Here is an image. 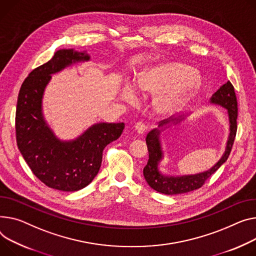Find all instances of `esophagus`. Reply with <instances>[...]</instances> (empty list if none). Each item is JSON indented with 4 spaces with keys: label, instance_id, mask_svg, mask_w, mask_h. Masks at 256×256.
Segmentation results:
<instances>
[{
    "label": "esophagus",
    "instance_id": "obj_1",
    "mask_svg": "<svg viewBox=\"0 0 256 256\" xmlns=\"http://www.w3.org/2000/svg\"><path fill=\"white\" fill-rule=\"evenodd\" d=\"M134 130H136V132H137L138 134H142L146 132V130H148V126L143 124V122H137V124H134Z\"/></svg>",
    "mask_w": 256,
    "mask_h": 256
}]
</instances>
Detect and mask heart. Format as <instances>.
I'll list each match as a JSON object with an SVG mask.
<instances>
[{"label":"heart","mask_w":256,"mask_h":256,"mask_svg":"<svg viewBox=\"0 0 256 256\" xmlns=\"http://www.w3.org/2000/svg\"><path fill=\"white\" fill-rule=\"evenodd\" d=\"M198 78L190 66L182 62H162L144 71L137 79L134 90L142 96H155L152 107L160 116H170L178 111L198 88ZM122 96L134 102V92L130 86Z\"/></svg>","instance_id":"heart-1"}]
</instances>
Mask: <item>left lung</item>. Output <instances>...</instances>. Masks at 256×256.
<instances>
[{
	"label": "left lung",
	"instance_id": "1",
	"mask_svg": "<svg viewBox=\"0 0 256 256\" xmlns=\"http://www.w3.org/2000/svg\"><path fill=\"white\" fill-rule=\"evenodd\" d=\"M211 103L224 107L228 110L230 119V137L226 143V149L218 162L206 172L198 173L196 175H184V176H164L158 171V164L162 160V150L160 141V130L154 128L148 132L146 137V144L149 152V160L143 170V175L145 180L151 188L164 194H179L196 190L204 185L208 178L213 175L217 170L224 164L230 156L232 148V144L236 134V118H238V102L232 84L228 81L224 84L211 98ZM183 118H171L164 119L160 122V128L174 122H179Z\"/></svg>",
	"mask_w": 256,
	"mask_h": 256
}]
</instances>
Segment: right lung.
<instances>
[{
  "label": "right lung",
  "mask_w": 256,
  "mask_h": 256,
  "mask_svg": "<svg viewBox=\"0 0 256 256\" xmlns=\"http://www.w3.org/2000/svg\"><path fill=\"white\" fill-rule=\"evenodd\" d=\"M90 60L86 52L60 49L26 78L18 94L15 115L16 142L28 166L40 181L62 192H77L98 173L104 148L120 137L124 124L92 126L72 141L58 140L44 120V90L58 73L76 62Z\"/></svg>",
  "instance_id": "1"
}]
</instances>
